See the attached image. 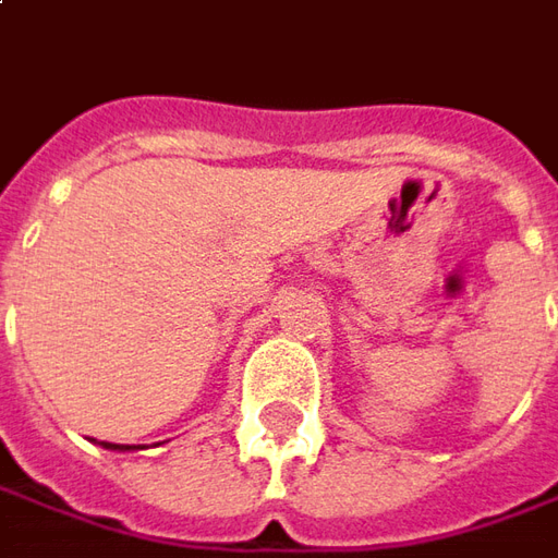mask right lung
Masks as SVG:
<instances>
[{
  "mask_svg": "<svg viewBox=\"0 0 558 558\" xmlns=\"http://www.w3.org/2000/svg\"><path fill=\"white\" fill-rule=\"evenodd\" d=\"M106 449H131V446H116V442H104Z\"/></svg>",
  "mask_w": 558,
  "mask_h": 558,
  "instance_id": "add662e5",
  "label": "right lung"
}]
</instances>
